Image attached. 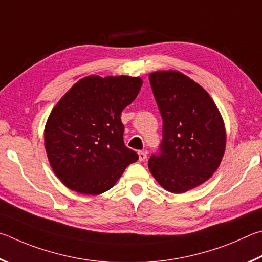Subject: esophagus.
<instances>
[{
    "label": "esophagus",
    "instance_id": "34e87169",
    "mask_svg": "<svg viewBox=\"0 0 262 262\" xmlns=\"http://www.w3.org/2000/svg\"><path fill=\"white\" fill-rule=\"evenodd\" d=\"M138 157H139V161H145L147 159V154L145 152H138Z\"/></svg>",
    "mask_w": 262,
    "mask_h": 262
}]
</instances>
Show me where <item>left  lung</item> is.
I'll return each mask as SVG.
<instances>
[{
	"mask_svg": "<svg viewBox=\"0 0 262 262\" xmlns=\"http://www.w3.org/2000/svg\"><path fill=\"white\" fill-rule=\"evenodd\" d=\"M163 121L161 153L148 168L164 190L184 193L208 181L226 150L221 113L203 86L175 70L149 73Z\"/></svg>",
	"mask_w": 262,
	"mask_h": 262,
	"instance_id": "8db88e82",
	"label": "left lung"
}]
</instances>
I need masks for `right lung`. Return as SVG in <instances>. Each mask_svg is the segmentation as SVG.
Here are the masks:
<instances>
[{"label":"right lung","mask_w":262,"mask_h":262,"mask_svg":"<svg viewBox=\"0 0 262 262\" xmlns=\"http://www.w3.org/2000/svg\"><path fill=\"white\" fill-rule=\"evenodd\" d=\"M141 85L140 77L87 76L53 108L45 126V147L55 175L69 189L103 193L138 160L124 145L121 114Z\"/></svg>","instance_id":"add662e5"}]
</instances>
